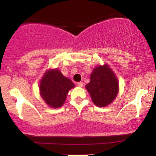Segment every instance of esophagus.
I'll return each mask as SVG.
<instances>
[{"label":"esophagus","instance_id":"esophagus-1","mask_svg":"<svg viewBox=\"0 0 156 156\" xmlns=\"http://www.w3.org/2000/svg\"><path fill=\"white\" fill-rule=\"evenodd\" d=\"M77 84V86L78 87H83V84H83V83L82 82H78L77 83V84Z\"/></svg>","mask_w":156,"mask_h":156}]
</instances>
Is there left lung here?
<instances>
[{
  "label": "left lung",
  "instance_id": "1",
  "mask_svg": "<svg viewBox=\"0 0 156 156\" xmlns=\"http://www.w3.org/2000/svg\"><path fill=\"white\" fill-rule=\"evenodd\" d=\"M86 89L95 105L103 107L116 98L119 91L118 80L108 65L99 66L93 70Z\"/></svg>",
  "mask_w": 156,
  "mask_h": 156
}]
</instances>
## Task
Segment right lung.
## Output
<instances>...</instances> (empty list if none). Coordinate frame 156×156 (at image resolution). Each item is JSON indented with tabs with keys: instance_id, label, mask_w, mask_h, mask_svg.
<instances>
[{
	"instance_id": "add662e5",
	"label": "right lung",
	"mask_w": 156,
	"mask_h": 156,
	"mask_svg": "<svg viewBox=\"0 0 156 156\" xmlns=\"http://www.w3.org/2000/svg\"><path fill=\"white\" fill-rule=\"evenodd\" d=\"M74 83L63 76L58 69L49 70L42 77L40 84V94L47 104L53 108L63 105L69 89Z\"/></svg>"
}]
</instances>
